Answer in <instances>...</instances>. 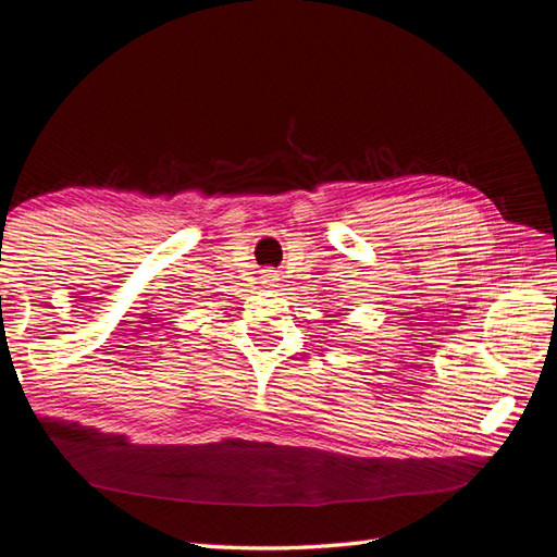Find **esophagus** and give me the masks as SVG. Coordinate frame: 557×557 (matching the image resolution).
Listing matches in <instances>:
<instances>
[{"mask_svg":"<svg viewBox=\"0 0 557 557\" xmlns=\"http://www.w3.org/2000/svg\"><path fill=\"white\" fill-rule=\"evenodd\" d=\"M261 280H263L265 287H277V284H280V275L275 273V270H263Z\"/></svg>","mask_w":557,"mask_h":557,"instance_id":"esophagus-1","label":"esophagus"}]
</instances>
